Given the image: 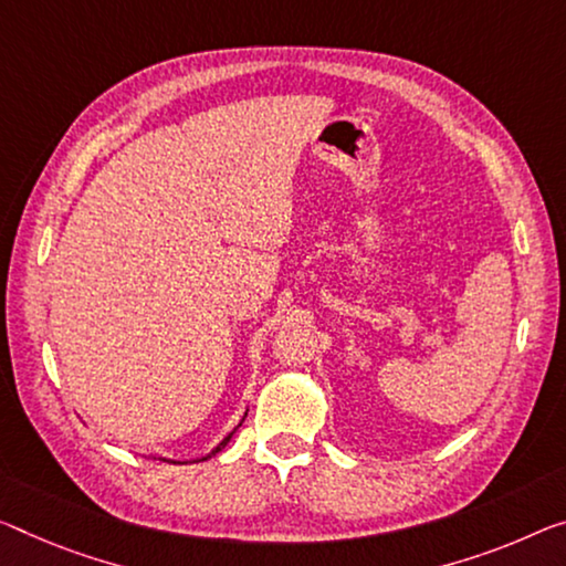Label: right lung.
<instances>
[{
  "mask_svg": "<svg viewBox=\"0 0 566 566\" xmlns=\"http://www.w3.org/2000/svg\"><path fill=\"white\" fill-rule=\"evenodd\" d=\"M245 415H248V412H245ZM245 415H242V420H240L238 424H234V428H232V430H230L228 434H224V438H222L220 442H217V446H214V448L210 450V453L199 455V458H195V460H169V458H161V460H164V463H181V465H185V463H202V460H207V458H212L214 453H220V450H222L224 446H228V442L232 440V434H234V432H238V428H240V424H242V422H245Z\"/></svg>",
  "mask_w": 566,
  "mask_h": 566,
  "instance_id": "1",
  "label": "right lung"
}]
</instances>
